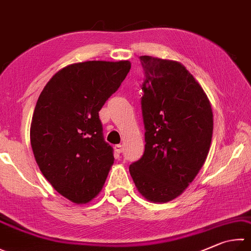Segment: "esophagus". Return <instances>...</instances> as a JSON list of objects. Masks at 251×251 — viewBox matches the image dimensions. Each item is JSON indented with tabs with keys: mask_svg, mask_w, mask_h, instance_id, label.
Segmentation results:
<instances>
[{
	"mask_svg": "<svg viewBox=\"0 0 251 251\" xmlns=\"http://www.w3.org/2000/svg\"><path fill=\"white\" fill-rule=\"evenodd\" d=\"M115 151L118 154H120V153L124 152V146H122L121 144H118V145L115 146Z\"/></svg>",
	"mask_w": 251,
	"mask_h": 251,
	"instance_id": "obj_1",
	"label": "esophagus"
}]
</instances>
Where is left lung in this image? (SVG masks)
Instances as JSON below:
<instances>
[{
  "label": "left lung",
  "instance_id": "obj_1",
  "mask_svg": "<svg viewBox=\"0 0 251 251\" xmlns=\"http://www.w3.org/2000/svg\"><path fill=\"white\" fill-rule=\"evenodd\" d=\"M145 78L142 113L145 151L130 175L146 200L166 203L189 187L209 154L211 102L199 82L174 60L140 56Z\"/></svg>",
  "mask_w": 251,
  "mask_h": 251
}]
</instances>
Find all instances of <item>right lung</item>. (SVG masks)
Wrapping results in <instances>:
<instances>
[{
	"instance_id": "obj_1",
	"label": "right lung",
	"mask_w": 251,
	"mask_h": 251,
	"mask_svg": "<svg viewBox=\"0 0 251 251\" xmlns=\"http://www.w3.org/2000/svg\"><path fill=\"white\" fill-rule=\"evenodd\" d=\"M130 69L127 60L70 64L38 98L30 125L35 159L51 186L75 204L100 192L115 160L98 112Z\"/></svg>"
}]
</instances>
